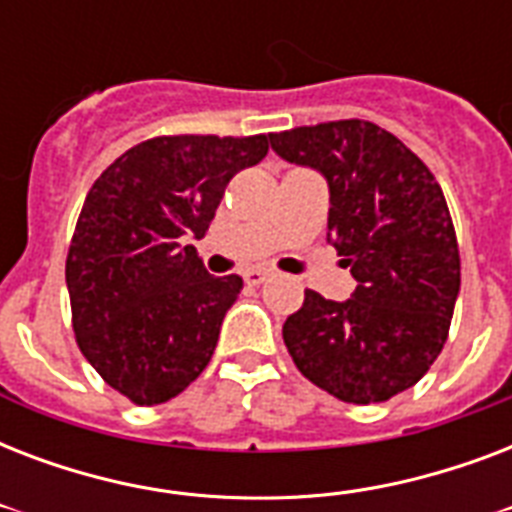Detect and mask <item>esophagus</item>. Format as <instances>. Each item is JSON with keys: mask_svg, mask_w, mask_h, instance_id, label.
Returning a JSON list of instances; mask_svg holds the SVG:
<instances>
[{"mask_svg": "<svg viewBox=\"0 0 512 512\" xmlns=\"http://www.w3.org/2000/svg\"><path fill=\"white\" fill-rule=\"evenodd\" d=\"M268 276H271V268H249V271L244 273L247 284H263Z\"/></svg>", "mask_w": 512, "mask_h": 512, "instance_id": "1", "label": "esophagus"}]
</instances>
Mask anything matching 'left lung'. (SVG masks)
<instances>
[{
  "label": "left lung",
  "instance_id": "left-lung-1",
  "mask_svg": "<svg viewBox=\"0 0 512 512\" xmlns=\"http://www.w3.org/2000/svg\"><path fill=\"white\" fill-rule=\"evenodd\" d=\"M271 146L327 177V239L356 279L345 303L305 289L284 324L289 356L329 396L388 401L422 380L449 337L460 247L444 191L420 156L364 119L271 132Z\"/></svg>",
  "mask_w": 512,
  "mask_h": 512
}]
</instances>
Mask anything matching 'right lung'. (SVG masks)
Listing matches in <instances>:
<instances>
[{
	"instance_id": "right-lung-1",
	"label": "right lung",
	"mask_w": 512,
	"mask_h": 512,
	"mask_svg": "<svg viewBox=\"0 0 512 512\" xmlns=\"http://www.w3.org/2000/svg\"><path fill=\"white\" fill-rule=\"evenodd\" d=\"M268 135H159L92 183L68 244L71 324L95 372L138 406L183 393L215 353L241 276H209L193 244Z\"/></svg>"
}]
</instances>
